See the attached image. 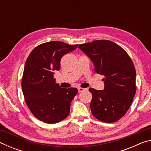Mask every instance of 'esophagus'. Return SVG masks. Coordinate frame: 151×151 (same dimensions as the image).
Returning a JSON list of instances; mask_svg holds the SVG:
<instances>
[{
    "instance_id": "34e87169",
    "label": "esophagus",
    "mask_w": 151,
    "mask_h": 151,
    "mask_svg": "<svg viewBox=\"0 0 151 151\" xmlns=\"http://www.w3.org/2000/svg\"><path fill=\"white\" fill-rule=\"evenodd\" d=\"M78 92L79 93H81V92H83V91H86V88H78Z\"/></svg>"
}]
</instances>
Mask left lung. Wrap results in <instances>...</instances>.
Segmentation results:
<instances>
[{"label":"left lung","instance_id":"8db88e82","mask_svg":"<svg viewBox=\"0 0 151 151\" xmlns=\"http://www.w3.org/2000/svg\"><path fill=\"white\" fill-rule=\"evenodd\" d=\"M78 48L90 58L95 72L104 76L103 90L89 88L92 114L104 122L117 121L126 114L136 93L132 61L123 48L110 40H94Z\"/></svg>","mask_w":151,"mask_h":151}]
</instances>
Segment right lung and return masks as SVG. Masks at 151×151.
Wrapping results in <instances>:
<instances>
[{"label": "right lung", "instance_id": "1", "mask_svg": "<svg viewBox=\"0 0 151 151\" xmlns=\"http://www.w3.org/2000/svg\"><path fill=\"white\" fill-rule=\"evenodd\" d=\"M77 47L60 41L43 43L32 50L25 63L22 79L25 102L33 115L45 123H57L69 114L78 89L60 88L54 71L60 69L63 56Z\"/></svg>", "mask_w": 151, "mask_h": 151}]
</instances>
